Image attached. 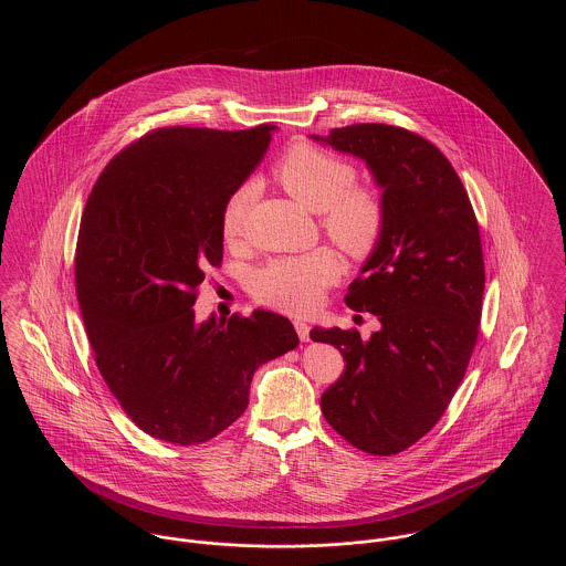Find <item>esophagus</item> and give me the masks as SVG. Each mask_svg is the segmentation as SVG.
Wrapping results in <instances>:
<instances>
[{
  "mask_svg": "<svg viewBox=\"0 0 566 566\" xmlns=\"http://www.w3.org/2000/svg\"><path fill=\"white\" fill-rule=\"evenodd\" d=\"M294 328H296V333L303 342L310 339V324L303 323V321H294Z\"/></svg>",
  "mask_w": 566,
  "mask_h": 566,
  "instance_id": "34e87169",
  "label": "esophagus"
}]
</instances>
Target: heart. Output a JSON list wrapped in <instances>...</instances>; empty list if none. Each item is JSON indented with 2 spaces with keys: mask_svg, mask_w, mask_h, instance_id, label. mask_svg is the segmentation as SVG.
<instances>
[{
  "mask_svg": "<svg viewBox=\"0 0 566 566\" xmlns=\"http://www.w3.org/2000/svg\"><path fill=\"white\" fill-rule=\"evenodd\" d=\"M274 178L301 207L323 213L324 233L342 252L353 259H366L377 248L386 224L384 205L373 191L353 187V165L314 146L298 144L276 161ZM252 196V185H242L229 196L220 218L227 242L242 238ZM337 256L326 248L281 256L254 274L252 294L259 303L303 314L316 307L324 287L337 279Z\"/></svg>",
  "mask_w": 566,
  "mask_h": 566,
  "instance_id": "obj_1",
  "label": "heart"
}]
</instances>
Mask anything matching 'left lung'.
<instances>
[{"instance_id":"left-lung-1","label":"left lung","mask_w":566,"mask_h":566,"mask_svg":"<svg viewBox=\"0 0 566 566\" xmlns=\"http://www.w3.org/2000/svg\"><path fill=\"white\" fill-rule=\"evenodd\" d=\"M314 142L366 163L381 189L386 224L344 296L379 331L361 339L312 328L346 366L324 390L326 422L353 447L395 455L444 413L473 355L484 296V254L469 193L427 139L388 124L335 128Z\"/></svg>"}]
</instances>
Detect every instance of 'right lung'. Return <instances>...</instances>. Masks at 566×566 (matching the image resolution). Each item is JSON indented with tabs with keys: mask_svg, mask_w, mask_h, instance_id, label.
Returning a JSON list of instances; mask_svg holds the SVG:
<instances>
[{
	"mask_svg": "<svg viewBox=\"0 0 566 566\" xmlns=\"http://www.w3.org/2000/svg\"><path fill=\"white\" fill-rule=\"evenodd\" d=\"M276 126L159 128L99 174L76 248V292L95 364L148 436L200 444L235 422L254 370L296 348L274 312L198 321L196 287L220 265L222 209Z\"/></svg>",
	"mask_w": 566,
	"mask_h": 566,
	"instance_id": "add662e5",
	"label": "right lung"
}]
</instances>
